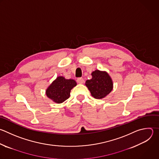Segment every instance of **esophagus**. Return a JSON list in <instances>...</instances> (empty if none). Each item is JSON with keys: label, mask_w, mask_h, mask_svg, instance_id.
I'll use <instances>...</instances> for the list:
<instances>
[{"label": "esophagus", "mask_w": 159, "mask_h": 159, "mask_svg": "<svg viewBox=\"0 0 159 159\" xmlns=\"http://www.w3.org/2000/svg\"><path fill=\"white\" fill-rule=\"evenodd\" d=\"M77 82L79 83V84H83L84 82V80L83 78L80 77V78H78L77 79Z\"/></svg>", "instance_id": "esophagus-1"}]
</instances>
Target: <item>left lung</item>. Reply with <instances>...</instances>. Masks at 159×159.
<instances>
[{"label": "left lung", "instance_id": "8db88e82", "mask_svg": "<svg viewBox=\"0 0 159 159\" xmlns=\"http://www.w3.org/2000/svg\"><path fill=\"white\" fill-rule=\"evenodd\" d=\"M92 78L85 82L92 96L100 99L108 95L113 89L112 80L106 72L96 70L92 73Z\"/></svg>", "mask_w": 159, "mask_h": 159}]
</instances>
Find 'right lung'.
<instances>
[{
	"instance_id": "add662e5",
	"label": "right lung",
	"mask_w": 159,
	"mask_h": 159,
	"mask_svg": "<svg viewBox=\"0 0 159 159\" xmlns=\"http://www.w3.org/2000/svg\"><path fill=\"white\" fill-rule=\"evenodd\" d=\"M77 85L73 79H66L63 77H58L46 90L47 96L53 101L61 103L70 97L72 88Z\"/></svg>"
}]
</instances>
